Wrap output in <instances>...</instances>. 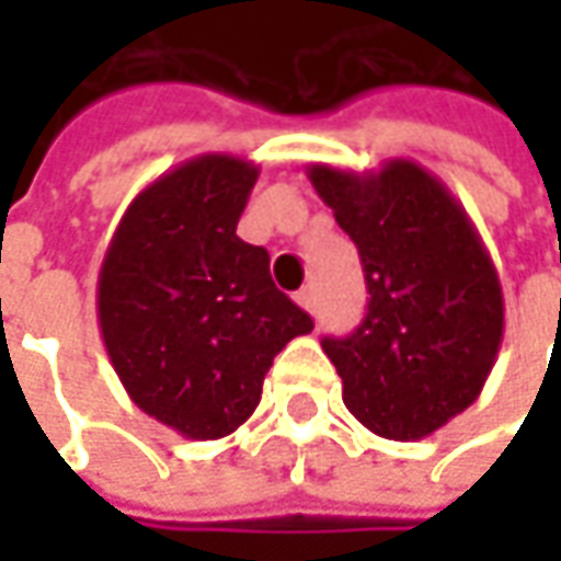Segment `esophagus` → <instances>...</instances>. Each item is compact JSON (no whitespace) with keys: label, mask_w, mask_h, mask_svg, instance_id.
<instances>
[{"label":"esophagus","mask_w":561,"mask_h":561,"mask_svg":"<svg viewBox=\"0 0 561 561\" xmlns=\"http://www.w3.org/2000/svg\"><path fill=\"white\" fill-rule=\"evenodd\" d=\"M296 302L306 309V312H314V290L312 287H302V290L296 293Z\"/></svg>","instance_id":"1"}]
</instances>
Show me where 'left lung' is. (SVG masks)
Returning a JSON list of instances; mask_svg holds the SVG:
<instances>
[{"mask_svg":"<svg viewBox=\"0 0 561 561\" xmlns=\"http://www.w3.org/2000/svg\"><path fill=\"white\" fill-rule=\"evenodd\" d=\"M314 193L356 243L368 312L321 350L343 402L387 440H421L481 397L503 343L500 274L459 199L427 168L390 159L380 171L309 164Z\"/></svg>","mask_w":561,"mask_h":561,"instance_id":"1","label":"left lung"}]
</instances>
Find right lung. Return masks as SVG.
I'll return each instance as SVG.
<instances>
[{"label":"right lung","mask_w":561,"mask_h":561,"mask_svg":"<svg viewBox=\"0 0 561 561\" xmlns=\"http://www.w3.org/2000/svg\"><path fill=\"white\" fill-rule=\"evenodd\" d=\"M259 164L205 152L127 205L99 268V331L127 397L186 440L255 412L274 356L312 318L274 287L268 252L237 221Z\"/></svg>","instance_id":"1"}]
</instances>
